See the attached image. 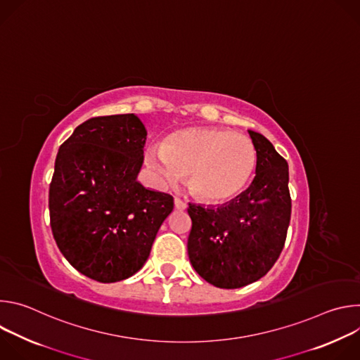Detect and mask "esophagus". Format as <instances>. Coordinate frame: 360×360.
I'll use <instances>...</instances> for the list:
<instances>
[{
	"instance_id": "1",
	"label": "esophagus",
	"mask_w": 360,
	"mask_h": 360,
	"mask_svg": "<svg viewBox=\"0 0 360 360\" xmlns=\"http://www.w3.org/2000/svg\"><path fill=\"white\" fill-rule=\"evenodd\" d=\"M174 202H175V208H176V210H179V211H184V210H186V207H188L186 202H185V200H182L181 198H175V199H174Z\"/></svg>"
}]
</instances>
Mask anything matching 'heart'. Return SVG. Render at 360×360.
<instances>
[{"mask_svg": "<svg viewBox=\"0 0 360 360\" xmlns=\"http://www.w3.org/2000/svg\"><path fill=\"white\" fill-rule=\"evenodd\" d=\"M145 162L165 186L188 175L191 192L219 203L238 196L250 182L258 153L245 135L218 128H191L174 134L167 145H149Z\"/></svg>", "mask_w": 360, "mask_h": 360, "instance_id": "obj_1", "label": "heart"}]
</instances>
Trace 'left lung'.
Masks as SVG:
<instances>
[{
    "instance_id": "8db88e82",
    "label": "left lung",
    "mask_w": 360,
    "mask_h": 360,
    "mask_svg": "<svg viewBox=\"0 0 360 360\" xmlns=\"http://www.w3.org/2000/svg\"><path fill=\"white\" fill-rule=\"evenodd\" d=\"M248 132L258 153L250 186L221 207L188 208L189 261L199 276L222 289L265 276L279 258L290 222L288 162L262 134Z\"/></svg>"
}]
</instances>
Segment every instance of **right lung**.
I'll return each instance as SVG.
<instances>
[{"mask_svg": "<svg viewBox=\"0 0 360 360\" xmlns=\"http://www.w3.org/2000/svg\"><path fill=\"white\" fill-rule=\"evenodd\" d=\"M146 129L134 114L95 117L60 146L49 184V221L65 259L112 283L136 274L174 210V198L142 186Z\"/></svg>", "mask_w": 360, "mask_h": 360, "instance_id": "add662e5", "label": "right lung"}]
</instances>
